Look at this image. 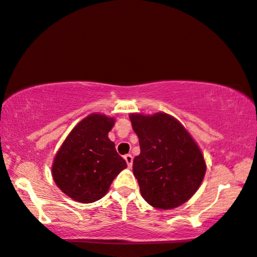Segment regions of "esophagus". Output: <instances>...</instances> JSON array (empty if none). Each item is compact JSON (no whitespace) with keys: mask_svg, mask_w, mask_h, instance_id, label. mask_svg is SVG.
Instances as JSON below:
<instances>
[{"mask_svg":"<svg viewBox=\"0 0 257 257\" xmlns=\"http://www.w3.org/2000/svg\"><path fill=\"white\" fill-rule=\"evenodd\" d=\"M124 160H125L126 164H128L129 168H132V166H133V156L131 155V154H128V155H125V156H124Z\"/></svg>","mask_w":257,"mask_h":257,"instance_id":"34e87169","label":"esophagus"}]
</instances>
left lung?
<instances>
[{
	"mask_svg": "<svg viewBox=\"0 0 257 257\" xmlns=\"http://www.w3.org/2000/svg\"><path fill=\"white\" fill-rule=\"evenodd\" d=\"M140 142L133 172L142 197L157 209H173L196 193L206 174L200 148L186 128L166 112L132 114Z\"/></svg>",
	"mask_w": 257,
	"mask_h": 257,
	"instance_id": "1",
	"label": "left lung"
}]
</instances>
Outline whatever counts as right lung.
<instances>
[{
  "instance_id": "right-lung-1",
  "label": "right lung",
  "mask_w": 257,
  "mask_h": 257,
  "mask_svg": "<svg viewBox=\"0 0 257 257\" xmlns=\"http://www.w3.org/2000/svg\"><path fill=\"white\" fill-rule=\"evenodd\" d=\"M114 123L112 117L90 114L77 123L55 156L51 167L55 183L77 202L100 200L126 168L115 143L108 139Z\"/></svg>"
}]
</instances>
